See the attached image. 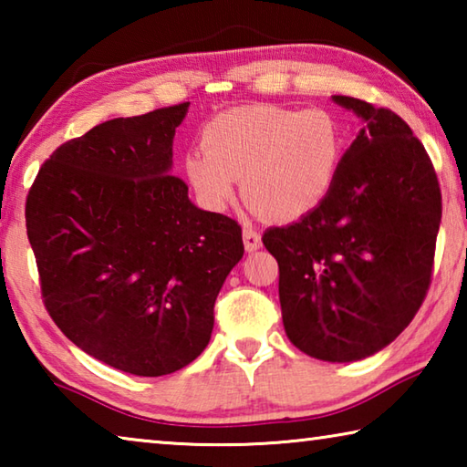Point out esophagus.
I'll return each mask as SVG.
<instances>
[{
    "mask_svg": "<svg viewBox=\"0 0 467 467\" xmlns=\"http://www.w3.org/2000/svg\"><path fill=\"white\" fill-rule=\"evenodd\" d=\"M243 241H244V249H247L249 253L257 251L259 247H262V236H259L255 228L249 226V224L243 226Z\"/></svg>",
    "mask_w": 467,
    "mask_h": 467,
    "instance_id": "obj_1",
    "label": "esophagus"
}]
</instances>
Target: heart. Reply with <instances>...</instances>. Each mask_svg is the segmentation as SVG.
<instances>
[{"mask_svg": "<svg viewBox=\"0 0 467 467\" xmlns=\"http://www.w3.org/2000/svg\"><path fill=\"white\" fill-rule=\"evenodd\" d=\"M187 154L185 172L200 200L223 210L234 179L243 197L272 220H295L319 205L344 154V128L327 109L253 105L218 115Z\"/></svg>", "mask_w": 467, "mask_h": 467, "instance_id": "obj_1", "label": "heart"}]
</instances>
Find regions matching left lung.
Wrapping results in <instances>:
<instances>
[{"instance_id": "left-lung-1", "label": "left lung", "mask_w": 467, "mask_h": 467, "mask_svg": "<svg viewBox=\"0 0 467 467\" xmlns=\"http://www.w3.org/2000/svg\"><path fill=\"white\" fill-rule=\"evenodd\" d=\"M362 119L334 185L298 223L267 228L286 336L327 362L367 358L404 331L431 286L441 224L437 172L389 109L334 97Z\"/></svg>"}]
</instances>
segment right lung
I'll use <instances>...</instances> for the list:
<instances>
[{
    "instance_id": "add662e5",
    "label": "right lung",
    "mask_w": 467,
    "mask_h": 467,
    "mask_svg": "<svg viewBox=\"0 0 467 467\" xmlns=\"http://www.w3.org/2000/svg\"><path fill=\"white\" fill-rule=\"evenodd\" d=\"M189 102L119 117L61 144L26 197L43 303L105 365L161 377L208 346L220 288L244 247L236 220L200 210L171 175Z\"/></svg>"
}]
</instances>
